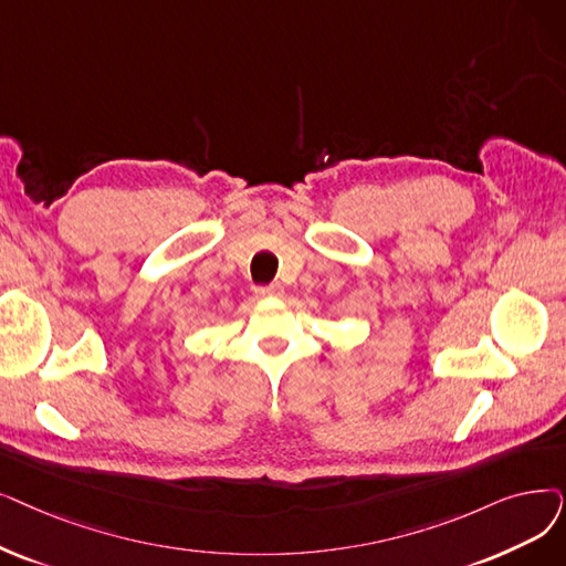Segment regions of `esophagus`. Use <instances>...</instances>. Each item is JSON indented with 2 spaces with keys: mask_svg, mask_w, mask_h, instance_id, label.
Returning <instances> with one entry per match:
<instances>
[{
  "mask_svg": "<svg viewBox=\"0 0 566 566\" xmlns=\"http://www.w3.org/2000/svg\"><path fill=\"white\" fill-rule=\"evenodd\" d=\"M284 293L282 284H268V286H256V296L259 298H280Z\"/></svg>",
  "mask_w": 566,
  "mask_h": 566,
  "instance_id": "1",
  "label": "esophagus"
}]
</instances>
